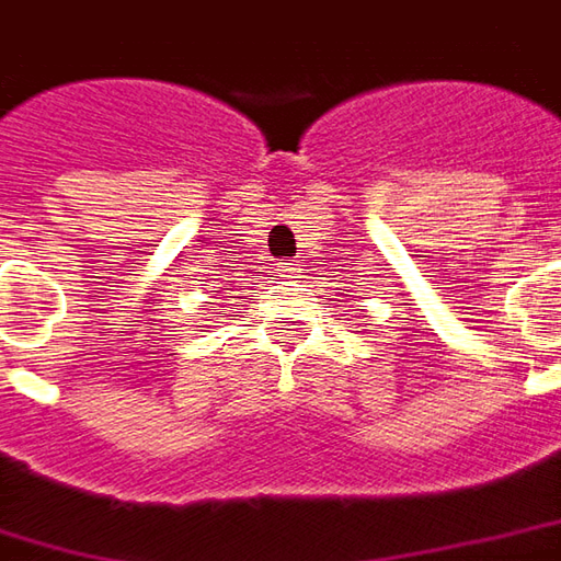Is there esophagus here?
I'll return each instance as SVG.
<instances>
[{"mask_svg": "<svg viewBox=\"0 0 561 561\" xmlns=\"http://www.w3.org/2000/svg\"><path fill=\"white\" fill-rule=\"evenodd\" d=\"M298 263H285V266H282V273H285V276H288V279H298Z\"/></svg>", "mask_w": 561, "mask_h": 561, "instance_id": "obj_1", "label": "esophagus"}]
</instances>
